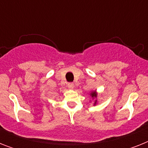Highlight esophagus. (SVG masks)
I'll use <instances>...</instances> for the list:
<instances>
[{
	"label": "esophagus",
	"mask_w": 148,
	"mask_h": 148,
	"mask_svg": "<svg viewBox=\"0 0 148 148\" xmlns=\"http://www.w3.org/2000/svg\"><path fill=\"white\" fill-rule=\"evenodd\" d=\"M67 87H68L70 89H73L74 87V84L73 83H68L67 84Z\"/></svg>",
	"instance_id": "34e87169"
}]
</instances>
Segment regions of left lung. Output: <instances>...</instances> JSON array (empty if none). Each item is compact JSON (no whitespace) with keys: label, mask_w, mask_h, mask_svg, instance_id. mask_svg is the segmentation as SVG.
I'll list each match as a JSON object with an SVG mask.
<instances>
[{"label":"left lung","mask_w":148,"mask_h":148,"mask_svg":"<svg viewBox=\"0 0 148 148\" xmlns=\"http://www.w3.org/2000/svg\"><path fill=\"white\" fill-rule=\"evenodd\" d=\"M90 95V97H91L93 101H94V106L97 105V103H98V101H97V90H91L89 94Z\"/></svg>","instance_id":"left-lung-1"}]
</instances>
